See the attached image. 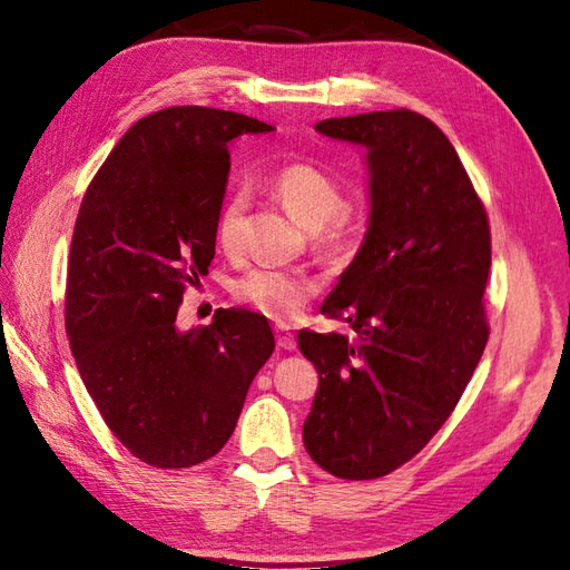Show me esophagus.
<instances>
[{
    "label": "esophagus",
    "mask_w": 570,
    "mask_h": 570,
    "mask_svg": "<svg viewBox=\"0 0 570 570\" xmlns=\"http://www.w3.org/2000/svg\"><path fill=\"white\" fill-rule=\"evenodd\" d=\"M274 331H276V344H278V348H286V351L296 348V338H294V334H292V326L284 324V321H278Z\"/></svg>",
    "instance_id": "1"
}]
</instances>
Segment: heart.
I'll return each mask as SVG.
<instances>
[{"mask_svg":"<svg viewBox=\"0 0 570 570\" xmlns=\"http://www.w3.org/2000/svg\"><path fill=\"white\" fill-rule=\"evenodd\" d=\"M284 209L306 229H316L321 249H338L346 239V199L334 177L318 169L312 161H288L266 179ZM244 212V196L236 194L222 206L216 216V244L224 252L236 249V232ZM242 304L268 316H294L308 296L316 292V282L296 272H276V268H252L232 286Z\"/></svg>","mask_w":570,"mask_h":570,"instance_id":"b5f03b06","label":"heart"}]
</instances>
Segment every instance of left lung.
<instances>
[{
	"label": "left lung",
	"mask_w": 570,
	"mask_h": 570,
	"mask_svg": "<svg viewBox=\"0 0 570 570\" xmlns=\"http://www.w3.org/2000/svg\"><path fill=\"white\" fill-rule=\"evenodd\" d=\"M364 149L368 226L321 306L354 334L298 331L318 371L304 446L321 469L368 481L399 469L456 409L489 341L491 232L453 144L409 109L326 119Z\"/></svg>",
	"instance_id": "left-lung-1"
}]
</instances>
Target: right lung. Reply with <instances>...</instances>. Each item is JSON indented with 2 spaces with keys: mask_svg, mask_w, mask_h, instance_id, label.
I'll list each match as a JSON object with an SVG mask.
<instances>
[{
  "mask_svg": "<svg viewBox=\"0 0 570 570\" xmlns=\"http://www.w3.org/2000/svg\"><path fill=\"white\" fill-rule=\"evenodd\" d=\"M272 124L209 107L139 119L89 184L71 236L67 334L101 419L157 469L212 459L274 351L266 316L219 308L181 331L184 288L209 274L229 144Z\"/></svg>",
  "mask_w": 570,
  "mask_h": 570,
  "instance_id": "obj_1",
  "label": "right lung"
}]
</instances>
